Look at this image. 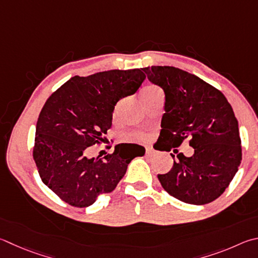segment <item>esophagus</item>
Returning <instances> with one entry per match:
<instances>
[{
    "mask_svg": "<svg viewBox=\"0 0 258 258\" xmlns=\"http://www.w3.org/2000/svg\"><path fill=\"white\" fill-rule=\"evenodd\" d=\"M154 152L152 151V150L151 149H147V150H145V154H147V156H152V154H153Z\"/></svg>",
    "mask_w": 258,
    "mask_h": 258,
    "instance_id": "1",
    "label": "esophagus"
}]
</instances>
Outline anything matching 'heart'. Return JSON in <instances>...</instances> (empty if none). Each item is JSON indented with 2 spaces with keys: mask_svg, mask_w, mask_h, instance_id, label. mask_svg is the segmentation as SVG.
Returning a JSON list of instances; mask_svg holds the SVG:
<instances>
[{
  "mask_svg": "<svg viewBox=\"0 0 258 258\" xmlns=\"http://www.w3.org/2000/svg\"><path fill=\"white\" fill-rule=\"evenodd\" d=\"M156 91H159V89L156 88V87H147L144 88L143 90L141 91V98L147 96V95H150V93H153ZM133 138H137V139H147V134L144 133H141V132H138V133H133L132 134Z\"/></svg>",
  "mask_w": 258,
  "mask_h": 258,
  "instance_id": "heart-1",
  "label": "heart"
}]
</instances>
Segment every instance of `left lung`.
<instances>
[{"mask_svg": "<svg viewBox=\"0 0 258 258\" xmlns=\"http://www.w3.org/2000/svg\"><path fill=\"white\" fill-rule=\"evenodd\" d=\"M142 70L150 81L165 91L166 113L159 137L165 142L163 150L180 147L186 139L194 148L191 157L178 154L171 170L158 175L159 181L181 202H212L230 184L241 161L239 127L231 105L217 88L180 69Z\"/></svg>", "mask_w": 258, "mask_h": 258, "instance_id": "obj_1", "label": "left lung"}]
</instances>
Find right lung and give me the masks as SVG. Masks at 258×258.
<instances>
[{
  "mask_svg": "<svg viewBox=\"0 0 258 258\" xmlns=\"http://www.w3.org/2000/svg\"><path fill=\"white\" fill-rule=\"evenodd\" d=\"M144 80L142 69L76 76L46 100L32 157L41 180L65 203L93 204L98 195L113 191L128 163L144 154L141 145L125 143L104 158L88 157L92 145L107 141L117 101L137 92Z\"/></svg>",
  "mask_w": 258,
  "mask_h": 258,
  "instance_id": "add662e5",
  "label": "right lung"
}]
</instances>
